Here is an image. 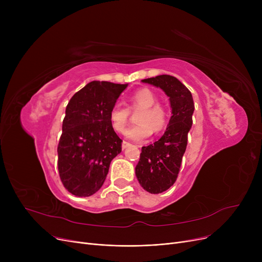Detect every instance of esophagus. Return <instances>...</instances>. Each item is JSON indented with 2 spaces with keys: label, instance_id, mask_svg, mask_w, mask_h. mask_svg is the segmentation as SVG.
Instances as JSON below:
<instances>
[{
  "label": "esophagus",
  "instance_id": "esophagus-1",
  "mask_svg": "<svg viewBox=\"0 0 262 262\" xmlns=\"http://www.w3.org/2000/svg\"><path fill=\"white\" fill-rule=\"evenodd\" d=\"M128 146H130V143H128V142H126V141H123V142H122V148H123V149L127 148Z\"/></svg>",
  "mask_w": 262,
  "mask_h": 262
}]
</instances>
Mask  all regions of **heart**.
Returning <instances> with one entry per match:
<instances>
[{
	"label": "heart",
	"mask_w": 262,
	"mask_h": 262,
	"mask_svg": "<svg viewBox=\"0 0 262 262\" xmlns=\"http://www.w3.org/2000/svg\"><path fill=\"white\" fill-rule=\"evenodd\" d=\"M157 98L153 91L147 88L140 89L132 94L129 98V107L115 105L109 112V121L117 133H122L125 128L129 110L141 109L136 118V124L125 130V136L134 141L147 139L153 130L158 133L168 124V113L161 105L156 104Z\"/></svg>",
	"instance_id": "1"
}]
</instances>
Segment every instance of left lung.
Wrapping results in <instances>:
<instances>
[{
    "label": "left lung",
    "mask_w": 262,
    "mask_h": 262,
    "mask_svg": "<svg viewBox=\"0 0 262 262\" xmlns=\"http://www.w3.org/2000/svg\"><path fill=\"white\" fill-rule=\"evenodd\" d=\"M141 81L160 88L168 95L172 109L166 132L154 144L142 147L135 169L141 187L149 193L158 194L175 183L180 172L194 103L189 89L174 76L163 74Z\"/></svg>",
    "instance_id": "1"
}]
</instances>
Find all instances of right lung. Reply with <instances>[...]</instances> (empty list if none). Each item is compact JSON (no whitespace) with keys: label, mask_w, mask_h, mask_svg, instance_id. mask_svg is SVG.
<instances>
[{"label":"right lung","mask_w":262,"mask_h":262,"mask_svg":"<svg viewBox=\"0 0 262 262\" xmlns=\"http://www.w3.org/2000/svg\"><path fill=\"white\" fill-rule=\"evenodd\" d=\"M128 84L93 80L77 91L66 108L57 147L63 187L75 196H90L103 186L122 140L109 112Z\"/></svg>","instance_id":"add662e5"}]
</instances>
